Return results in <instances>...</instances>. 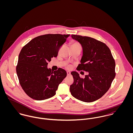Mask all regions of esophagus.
<instances>
[{"instance_id": "obj_1", "label": "esophagus", "mask_w": 133, "mask_h": 133, "mask_svg": "<svg viewBox=\"0 0 133 133\" xmlns=\"http://www.w3.org/2000/svg\"><path fill=\"white\" fill-rule=\"evenodd\" d=\"M66 73H67V75H68V76H69V75H70L71 74V73H70V72H69V71H68V72H66Z\"/></svg>"}]
</instances>
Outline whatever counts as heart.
I'll return each instance as SVG.
<instances>
[{
	"label": "heart",
	"mask_w": 133,
	"mask_h": 133,
	"mask_svg": "<svg viewBox=\"0 0 133 133\" xmlns=\"http://www.w3.org/2000/svg\"><path fill=\"white\" fill-rule=\"evenodd\" d=\"M71 46L72 49H81V46L80 44L77 41L72 42L71 44ZM66 68L68 69H70L71 68V66L70 65H68L66 66Z\"/></svg>",
	"instance_id": "obj_1"
}]
</instances>
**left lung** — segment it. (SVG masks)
<instances>
[{
  "instance_id": "obj_1",
  "label": "left lung",
  "mask_w": 133,
  "mask_h": 133,
  "mask_svg": "<svg viewBox=\"0 0 133 133\" xmlns=\"http://www.w3.org/2000/svg\"><path fill=\"white\" fill-rule=\"evenodd\" d=\"M82 45L83 56L77 71L89 72L83 79L71 72L74 82L70 92L76 99L86 102L100 98L110 89L116 76L115 61L109 48L103 42L88 36L72 35Z\"/></svg>"
}]
</instances>
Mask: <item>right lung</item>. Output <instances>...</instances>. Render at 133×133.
I'll return each mask as SVG.
<instances>
[{
    "label": "right lung",
    "mask_w": 133,
    "mask_h": 133,
    "mask_svg": "<svg viewBox=\"0 0 133 133\" xmlns=\"http://www.w3.org/2000/svg\"><path fill=\"white\" fill-rule=\"evenodd\" d=\"M70 34H48L32 39L21 49L16 66L19 83L24 92L36 100L55 95L59 84L66 77V71L48 69V62L56 57Z\"/></svg>",
    "instance_id": "add662e5"
}]
</instances>
